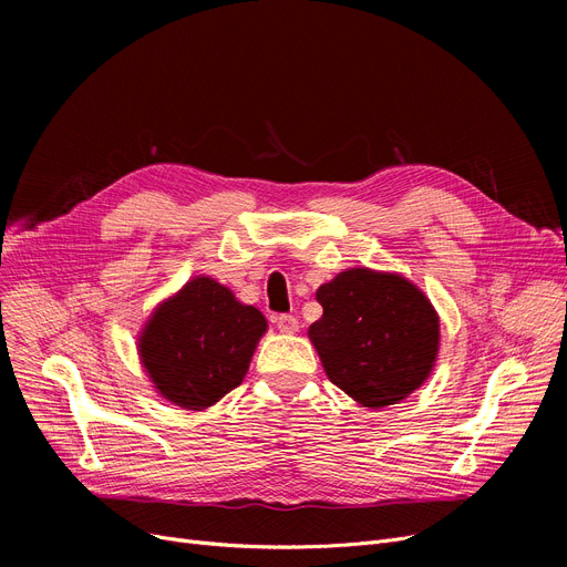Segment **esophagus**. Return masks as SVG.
<instances>
[{"label":"esophagus","mask_w":567,"mask_h":567,"mask_svg":"<svg viewBox=\"0 0 567 567\" xmlns=\"http://www.w3.org/2000/svg\"><path fill=\"white\" fill-rule=\"evenodd\" d=\"M276 326L280 333H296L299 331V319H296L293 315H280V317H276Z\"/></svg>","instance_id":"34e87169"}]
</instances>
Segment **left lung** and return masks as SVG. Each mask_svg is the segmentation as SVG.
<instances>
[{"mask_svg":"<svg viewBox=\"0 0 567 567\" xmlns=\"http://www.w3.org/2000/svg\"><path fill=\"white\" fill-rule=\"evenodd\" d=\"M323 308L308 338L323 372L355 404L381 409L430 379L439 355V315L400 274L347 268L317 289Z\"/></svg>","mask_w":567,"mask_h":567,"instance_id":"left-lung-1","label":"left lung"}]
</instances>
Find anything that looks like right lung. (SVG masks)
Returning <instances> with one entry per match:
<instances>
[{
  "label": "right lung",
  "mask_w": 567,
  "mask_h": 567,
  "mask_svg": "<svg viewBox=\"0 0 567 567\" xmlns=\"http://www.w3.org/2000/svg\"><path fill=\"white\" fill-rule=\"evenodd\" d=\"M266 317L208 276L156 306L137 336L140 363L158 395L204 411L244 381Z\"/></svg>",
  "instance_id": "obj_1"
}]
</instances>
